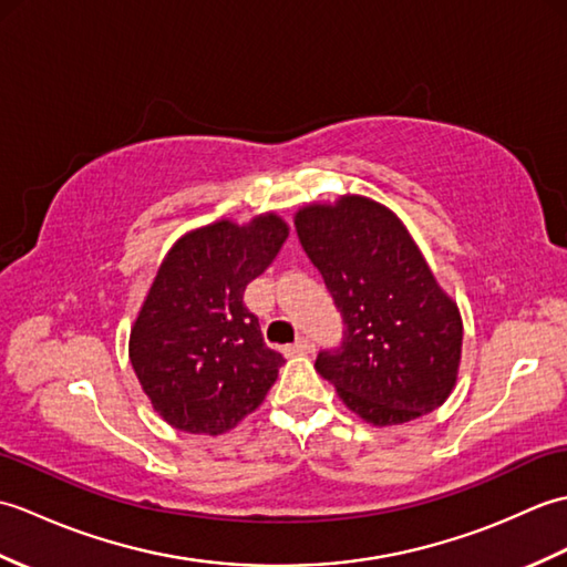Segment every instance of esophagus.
Instances as JSON below:
<instances>
[{
	"mask_svg": "<svg viewBox=\"0 0 567 567\" xmlns=\"http://www.w3.org/2000/svg\"><path fill=\"white\" fill-rule=\"evenodd\" d=\"M311 351H315V346H311L307 339H299L297 343L285 348V355H307Z\"/></svg>",
	"mask_w": 567,
	"mask_h": 567,
	"instance_id": "esophagus-1",
	"label": "esophagus"
}]
</instances>
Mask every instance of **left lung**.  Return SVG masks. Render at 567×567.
<instances>
[{"label":"left lung","instance_id":"obj_1","mask_svg":"<svg viewBox=\"0 0 567 567\" xmlns=\"http://www.w3.org/2000/svg\"><path fill=\"white\" fill-rule=\"evenodd\" d=\"M299 244L346 321L339 351L317 372L370 426H396L439 409L455 390L463 317L400 216L346 192L295 212Z\"/></svg>","mask_w":567,"mask_h":567}]
</instances>
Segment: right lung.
I'll return each instance as SVG.
<instances>
[{"label": "right lung", "instance_id": "obj_1", "mask_svg": "<svg viewBox=\"0 0 567 567\" xmlns=\"http://www.w3.org/2000/svg\"><path fill=\"white\" fill-rule=\"evenodd\" d=\"M287 234L280 214L262 212L192 228L165 252L128 336L131 368L165 424L221 436L268 396L285 358L265 346L244 292Z\"/></svg>", "mask_w": 567, "mask_h": 567}]
</instances>
